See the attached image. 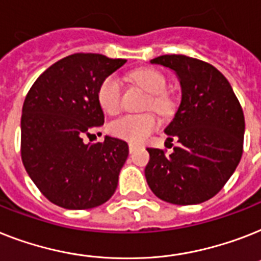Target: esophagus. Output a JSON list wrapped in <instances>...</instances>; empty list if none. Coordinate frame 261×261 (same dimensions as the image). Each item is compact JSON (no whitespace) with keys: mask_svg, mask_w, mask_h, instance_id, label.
<instances>
[{"mask_svg":"<svg viewBox=\"0 0 261 261\" xmlns=\"http://www.w3.org/2000/svg\"><path fill=\"white\" fill-rule=\"evenodd\" d=\"M137 149L138 145H135V143H128V150H130V152H134Z\"/></svg>","mask_w":261,"mask_h":261,"instance_id":"esophagus-1","label":"esophagus"}]
</instances>
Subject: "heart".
Instances as JSON below:
<instances>
[{
	"mask_svg": "<svg viewBox=\"0 0 261 261\" xmlns=\"http://www.w3.org/2000/svg\"><path fill=\"white\" fill-rule=\"evenodd\" d=\"M131 79L141 86L151 96L150 107L155 111H166L167 100L165 99L167 83L165 76L155 69H138L131 73ZM122 99V83L116 75H110L103 79L97 88V101L101 110L110 115H115L120 110ZM158 128V120L151 114L141 115H124L119 119L114 120L110 124L109 130L114 137L141 143L146 141L154 131Z\"/></svg>",
	"mask_w": 261,
	"mask_h": 261,
	"instance_id": "b5f03b06",
	"label": "heart"
}]
</instances>
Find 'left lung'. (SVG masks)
<instances>
[{"mask_svg": "<svg viewBox=\"0 0 261 261\" xmlns=\"http://www.w3.org/2000/svg\"><path fill=\"white\" fill-rule=\"evenodd\" d=\"M171 69L181 86V103L165 128L177 139L170 155L149 147L146 181L158 198L196 205L216 196L236 170L243 154L244 114L229 82L213 65L184 55L150 60Z\"/></svg>", "mask_w": 261, "mask_h": 261, "instance_id": "left-lung-1", "label": "left lung"}]
</instances>
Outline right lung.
<instances>
[{"instance_id": "right-lung-1", "label": "right lung", "mask_w": 261, "mask_h": 261, "mask_svg": "<svg viewBox=\"0 0 261 261\" xmlns=\"http://www.w3.org/2000/svg\"><path fill=\"white\" fill-rule=\"evenodd\" d=\"M124 59L75 54L42 72L28 92L21 116V158L44 196L65 209H91L118 186L128 145L106 135L86 143L105 123L97 88Z\"/></svg>"}]
</instances>
